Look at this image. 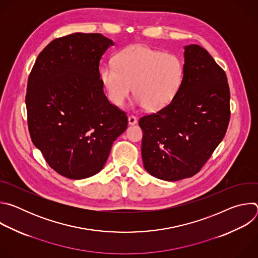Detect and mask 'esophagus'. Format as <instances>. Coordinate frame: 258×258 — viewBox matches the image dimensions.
Wrapping results in <instances>:
<instances>
[{
  "instance_id": "1",
  "label": "esophagus",
  "mask_w": 258,
  "mask_h": 258,
  "mask_svg": "<svg viewBox=\"0 0 258 258\" xmlns=\"http://www.w3.org/2000/svg\"><path fill=\"white\" fill-rule=\"evenodd\" d=\"M137 122H138V119L136 116H134V115L128 116V124H136Z\"/></svg>"
}]
</instances>
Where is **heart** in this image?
Instances as JSON below:
<instances>
[{
    "label": "heart",
    "mask_w": 258,
    "mask_h": 258,
    "mask_svg": "<svg viewBox=\"0 0 258 258\" xmlns=\"http://www.w3.org/2000/svg\"><path fill=\"white\" fill-rule=\"evenodd\" d=\"M183 72L182 62L176 55L134 45L116 55L115 65H104L100 77L109 100L115 106L121 107L135 87L138 103L156 111L173 100Z\"/></svg>",
    "instance_id": "obj_1"
}]
</instances>
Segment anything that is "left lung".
<instances>
[{
    "label": "left lung",
    "mask_w": 258,
    "mask_h": 258,
    "mask_svg": "<svg viewBox=\"0 0 258 258\" xmlns=\"http://www.w3.org/2000/svg\"><path fill=\"white\" fill-rule=\"evenodd\" d=\"M183 80L173 100L139 120L145 169L164 180L191 177L224 139L231 115L225 70L198 45L185 47Z\"/></svg>",
    "instance_id": "8db88e82"
}]
</instances>
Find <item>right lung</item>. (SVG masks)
Here are the masks:
<instances>
[{
    "label": "right lung",
    "instance_id": "obj_1",
    "mask_svg": "<svg viewBox=\"0 0 258 258\" xmlns=\"http://www.w3.org/2000/svg\"><path fill=\"white\" fill-rule=\"evenodd\" d=\"M114 43L101 33H72L52 41L29 73L25 104L33 145L59 174L82 179L99 172L126 113L103 91L99 64Z\"/></svg>",
    "mask_w": 258,
    "mask_h": 258
}]
</instances>
